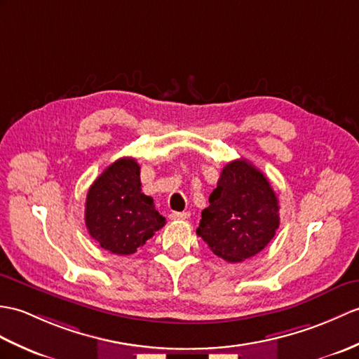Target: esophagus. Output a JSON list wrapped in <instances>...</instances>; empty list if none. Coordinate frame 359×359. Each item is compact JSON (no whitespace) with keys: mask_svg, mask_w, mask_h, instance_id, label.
<instances>
[{"mask_svg":"<svg viewBox=\"0 0 359 359\" xmlns=\"http://www.w3.org/2000/svg\"><path fill=\"white\" fill-rule=\"evenodd\" d=\"M188 217H189V212H176V211H172L170 214V219L171 220H185Z\"/></svg>","mask_w":359,"mask_h":359,"instance_id":"esophagus-1","label":"esophagus"}]
</instances>
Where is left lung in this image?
<instances>
[{"mask_svg":"<svg viewBox=\"0 0 359 359\" xmlns=\"http://www.w3.org/2000/svg\"><path fill=\"white\" fill-rule=\"evenodd\" d=\"M280 206L269 180L245 159L232 161L220 172L202 211L197 236L229 263L243 262L268 246L280 226Z\"/></svg>","mask_w":359,"mask_h":359,"instance_id":"left-lung-1","label":"left lung"}]
</instances>
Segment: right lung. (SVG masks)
I'll return each mask as SVG.
<instances>
[{
    "instance_id": "right-lung-1",
    "label": "right lung",
    "mask_w": 359,
    "mask_h": 359,
    "mask_svg": "<svg viewBox=\"0 0 359 359\" xmlns=\"http://www.w3.org/2000/svg\"><path fill=\"white\" fill-rule=\"evenodd\" d=\"M140 187L139 163L133 157H122L105 168L88 189V234L111 254H135L165 226V217L156 211L153 197L142 193Z\"/></svg>"
}]
</instances>
